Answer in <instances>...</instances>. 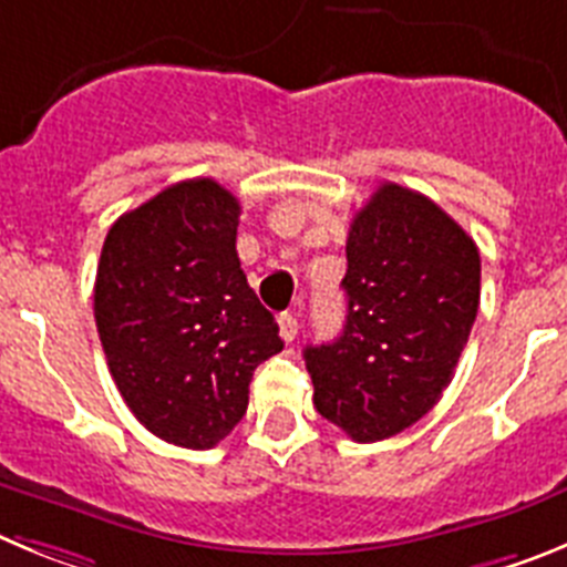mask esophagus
<instances>
[{
    "mask_svg": "<svg viewBox=\"0 0 567 567\" xmlns=\"http://www.w3.org/2000/svg\"><path fill=\"white\" fill-rule=\"evenodd\" d=\"M278 329H280V338L287 340V343H292L295 338H298V329H300V323H298V318H295L292 312H284L278 318Z\"/></svg>",
    "mask_w": 567,
    "mask_h": 567,
    "instance_id": "1",
    "label": "esophagus"
}]
</instances>
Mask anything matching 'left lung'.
I'll return each instance as SVG.
<instances>
[{"mask_svg":"<svg viewBox=\"0 0 567 567\" xmlns=\"http://www.w3.org/2000/svg\"><path fill=\"white\" fill-rule=\"evenodd\" d=\"M346 327L307 346L315 409L358 443L417 423L452 383L480 307V252L414 189L383 184L346 238Z\"/></svg>","mask_w":567,"mask_h":567,"instance_id":"1","label":"left lung"}]
</instances>
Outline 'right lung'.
Wrapping results in <instances>:
<instances>
[{"label":"right lung","mask_w":567,"mask_h":567,"mask_svg":"<svg viewBox=\"0 0 567 567\" xmlns=\"http://www.w3.org/2000/svg\"><path fill=\"white\" fill-rule=\"evenodd\" d=\"M240 204L213 178L153 195L110 227L93 309L135 420L182 449H213L247 414L249 380L284 340L235 252Z\"/></svg>","instance_id":"obj_1"}]
</instances>
